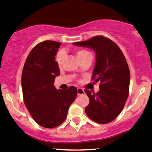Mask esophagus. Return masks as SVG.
I'll return each instance as SVG.
<instances>
[{"label":"esophagus","mask_w":152,"mask_h":152,"mask_svg":"<svg viewBox=\"0 0 152 152\" xmlns=\"http://www.w3.org/2000/svg\"><path fill=\"white\" fill-rule=\"evenodd\" d=\"M84 94V90H83L82 88H77V95H83Z\"/></svg>","instance_id":"1"}]
</instances>
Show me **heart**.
<instances>
[{"label": "heart", "mask_w": 152, "mask_h": 152, "mask_svg": "<svg viewBox=\"0 0 152 152\" xmlns=\"http://www.w3.org/2000/svg\"><path fill=\"white\" fill-rule=\"evenodd\" d=\"M89 53V52L84 50H78V51H77V57H80V56L84 55V54H86V53ZM64 57H65V54L63 51H60L57 53V57H56V61H57V65H58L60 67L63 65V60H64Z\"/></svg>", "instance_id": "1"}]
</instances>
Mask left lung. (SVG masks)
<instances>
[{
    "label": "left lung",
    "instance_id": "left-lung-1",
    "mask_svg": "<svg viewBox=\"0 0 152 152\" xmlns=\"http://www.w3.org/2000/svg\"><path fill=\"white\" fill-rule=\"evenodd\" d=\"M74 45L89 48L95 51L96 60L92 80L101 82L97 93L85 89L89 98L85 112L97 123H109L122 112L128 97L130 70L126 59L114 42L102 36Z\"/></svg>",
    "mask_w": 152,
    "mask_h": 152
}]
</instances>
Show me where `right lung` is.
Instances as JSON below:
<instances>
[{
	"instance_id": "1",
	"label": "right lung",
	"mask_w": 152,
	"mask_h": 152,
	"mask_svg": "<svg viewBox=\"0 0 152 152\" xmlns=\"http://www.w3.org/2000/svg\"><path fill=\"white\" fill-rule=\"evenodd\" d=\"M61 43L44 41L32 49L21 75L24 102L37 124L53 128L63 123L70 105L75 102L77 88L57 89L53 86L60 69L55 56Z\"/></svg>"
}]
</instances>
